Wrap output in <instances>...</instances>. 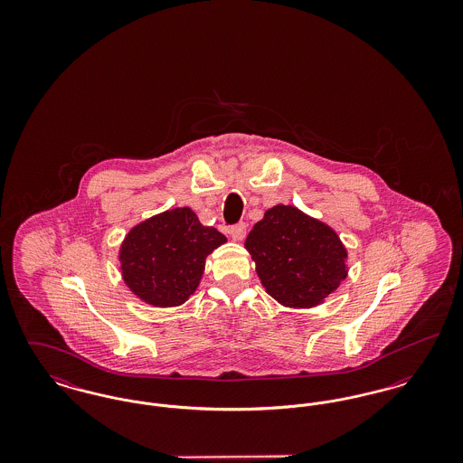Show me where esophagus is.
Wrapping results in <instances>:
<instances>
[{
  "label": "esophagus",
  "mask_w": 463,
  "mask_h": 463,
  "mask_svg": "<svg viewBox=\"0 0 463 463\" xmlns=\"http://www.w3.org/2000/svg\"><path fill=\"white\" fill-rule=\"evenodd\" d=\"M229 234H231V238H232L234 241H242L244 236H246V223L240 222V223L232 225V227L229 229Z\"/></svg>",
  "instance_id": "esophagus-1"
}]
</instances>
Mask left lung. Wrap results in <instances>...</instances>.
<instances>
[{
    "label": "left lung",
    "mask_w": 463,
    "mask_h": 463,
    "mask_svg": "<svg viewBox=\"0 0 463 463\" xmlns=\"http://www.w3.org/2000/svg\"><path fill=\"white\" fill-rule=\"evenodd\" d=\"M244 248L265 291L283 307L325 304L349 274V251L335 229L291 204L269 208Z\"/></svg>",
    "instance_id": "8db88e82"
}]
</instances>
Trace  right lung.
<instances>
[{
  "label": "right lung",
  "instance_id": "obj_1",
  "mask_svg": "<svg viewBox=\"0 0 463 463\" xmlns=\"http://www.w3.org/2000/svg\"><path fill=\"white\" fill-rule=\"evenodd\" d=\"M227 238L189 208H170L133 225L119 246L125 285L153 307H178L198 289L206 257Z\"/></svg>",
  "mask_w": 463,
  "mask_h": 463
}]
</instances>
